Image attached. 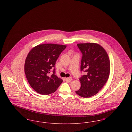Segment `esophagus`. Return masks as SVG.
I'll return each instance as SVG.
<instances>
[{"label":"esophagus","mask_w":132,"mask_h":132,"mask_svg":"<svg viewBox=\"0 0 132 132\" xmlns=\"http://www.w3.org/2000/svg\"><path fill=\"white\" fill-rule=\"evenodd\" d=\"M71 80H72V78H65V80H66V82H71Z\"/></svg>","instance_id":"obj_1"}]
</instances>
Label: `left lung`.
Segmentation results:
<instances>
[{
  "label": "left lung",
  "instance_id": "8db88e82",
  "mask_svg": "<svg viewBox=\"0 0 132 132\" xmlns=\"http://www.w3.org/2000/svg\"><path fill=\"white\" fill-rule=\"evenodd\" d=\"M77 46L82 54L81 71L86 74L80 78L81 88L76 93L88 98L96 94L106 82L110 74V61L106 51L99 44H79Z\"/></svg>",
  "mask_w": 132,
  "mask_h": 132
}]
</instances>
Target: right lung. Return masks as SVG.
<instances>
[{"mask_svg":"<svg viewBox=\"0 0 132 132\" xmlns=\"http://www.w3.org/2000/svg\"><path fill=\"white\" fill-rule=\"evenodd\" d=\"M66 47V45L60 44H39L28 54L25 63L26 76L31 88L38 94L53 93L63 82L55 75L54 68L58 57Z\"/></svg>","mask_w":132,"mask_h":132,"instance_id":"1","label":"right lung"}]
</instances>
